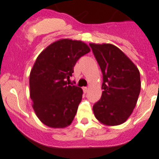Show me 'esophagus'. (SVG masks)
<instances>
[{
    "mask_svg": "<svg viewBox=\"0 0 159 159\" xmlns=\"http://www.w3.org/2000/svg\"><path fill=\"white\" fill-rule=\"evenodd\" d=\"M83 91L85 93H87L88 91H89V88L88 87H83Z\"/></svg>",
    "mask_w": 159,
    "mask_h": 159,
    "instance_id": "esophagus-1",
    "label": "esophagus"
}]
</instances>
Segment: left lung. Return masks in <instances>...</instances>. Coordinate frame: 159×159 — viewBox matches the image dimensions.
<instances>
[{
  "label": "left lung",
  "instance_id": "1",
  "mask_svg": "<svg viewBox=\"0 0 159 159\" xmlns=\"http://www.w3.org/2000/svg\"><path fill=\"white\" fill-rule=\"evenodd\" d=\"M102 73L103 89L93 106L102 123L117 125L133 112L141 89L140 73L125 53L111 44H89Z\"/></svg>",
  "mask_w": 159,
  "mask_h": 159
}]
</instances>
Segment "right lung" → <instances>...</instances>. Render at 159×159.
Returning a JSON list of instances; mask_svg holds the SVG:
<instances>
[{"label": "right lung", "instance_id": "1", "mask_svg": "<svg viewBox=\"0 0 159 159\" xmlns=\"http://www.w3.org/2000/svg\"><path fill=\"white\" fill-rule=\"evenodd\" d=\"M89 51L82 41L62 39L38 57L30 76V98L36 114L45 125L63 128L74 120L83 92L69 81L78 59Z\"/></svg>", "mask_w": 159, "mask_h": 159}]
</instances>
